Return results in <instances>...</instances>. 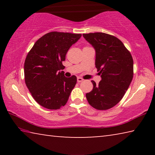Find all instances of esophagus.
Masks as SVG:
<instances>
[{
  "mask_svg": "<svg viewBox=\"0 0 155 155\" xmlns=\"http://www.w3.org/2000/svg\"><path fill=\"white\" fill-rule=\"evenodd\" d=\"M83 81V79L82 78H81V77H78V78H77V82H78V83L82 82Z\"/></svg>",
  "mask_w": 155,
  "mask_h": 155,
  "instance_id": "34e87169",
  "label": "esophagus"
}]
</instances>
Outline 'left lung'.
Listing matches in <instances>:
<instances>
[{
  "mask_svg": "<svg viewBox=\"0 0 155 155\" xmlns=\"http://www.w3.org/2000/svg\"><path fill=\"white\" fill-rule=\"evenodd\" d=\"M96 52L95 65L101 81H94L93 90L86 94L91 107L107 110L121 101L133 77V60L119 39L104 33L83 34Z\"/></svg>",
  "mask_w": 155,
  "mask_h": 155,
  "instance_id": "1",
  "label": "left lung"
}]
</instances>
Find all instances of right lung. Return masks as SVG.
I'll return each mask as SVG.
<instances>
[{"label": "right lung", "mask_w": 155, "mask_h": 155, "mask_svg": "<svg viewBox=\"0 0 155 155\" xmlns=\"http://www.w3.org/2000/svg\"><path fill=\"white\" fill-rule=\"evenodd\" d=\"M81 34L51 32L40 38L25 61V79L35 101L48 109H58L66 104L77 83V77L64 76L62 61L68 50Z\"/></svg>", "instance_id": "add662e5"}]
</instances>
